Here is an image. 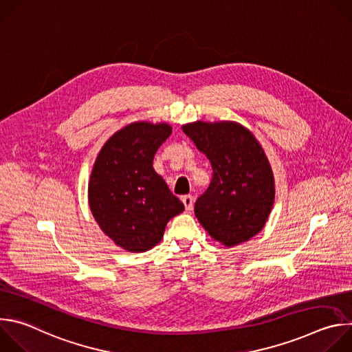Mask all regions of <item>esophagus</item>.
Wrapping results in <instances>:
<instances>
[{
  "label": "esophagus",
  "mask_w": 352,
  "mask_h": 352,
  "mask_svg": "<svg viewBox=\"0 0 352 352\" xmlns=\"http://www.w3.org/2000/svg\"><path fill=\"white\" fill-rule=\"evenodd\" d=\"M193 202H195V197H193L192 195H184V196H182V204H184V206H185L186 210H192Z\"/></svg>",
  "instance_id": "esophagus-1"
}]
</instances>
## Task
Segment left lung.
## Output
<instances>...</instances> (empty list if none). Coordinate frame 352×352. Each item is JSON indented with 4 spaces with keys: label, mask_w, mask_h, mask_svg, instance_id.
<instances>
[{
    "label": "left lung",
    "mask_w": 352,
    "mask_h": 352,
    "mask_svg": "<svg viewBox=\"0 0 352 352\" xmlns=\"http://www.w3.org/2000/svg\"><path fill=\"white\" fill-rule=\"evenodd\" d=\"M182 131L212 164V182L195 204V216L226 246L256 235L274 202V178L256 138L235 122L186 124Z\"/></svg>",
    "instance_id": "obj_1"
}]
</instances>
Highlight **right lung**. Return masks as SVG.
<instances>
[{"instance_id": "obj_1", "label": "right lung", "mask_w": 352, "mask_h": 352, "mask_svg": "<svg viewBox=\"0 0 352 352\" xmlns=\"http://www.w3.org/2000/svg\"><path fill=\"white\" fill-rule=\"evenodd\" d=\"M171 135L167 124L135 122L114 133L100 150L90 182V210L118 246L144 252L162 238L184 205L155 171L157 148Z\"/></svg>"}]
</instances>
